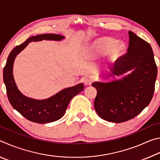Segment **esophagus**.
<instances>
[{
  "label": "esophagus",
  "mask_w": 160,
  "mask_h": 160,
  "mask_svg": "<svg viewBox=\"0 0 160 160\" xmlns=\"http://www.w3.org/2000/svg\"><path fill=\"white\" fill-rule=\"evenodd\" d=\"M93 79L92 78H86V79L85 80V81H84V82H85V85H90L93 82Z\"/></svg>",
  "instance_id": "esophagus-1"
}]
</instances>
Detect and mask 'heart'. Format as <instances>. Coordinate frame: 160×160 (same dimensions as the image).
<instances>
[{"instance_id": "b5f03b06", "label": "heart", "mask_w": 160, "mask_h": 160, "mask_svg": "<svg viewBox=\"0 0 160 160\" xmlns=\"http://www.w3.org/2000/svg\"><path fill=\"white\" fill-rule=\"evenodd\" d=\"M124 51L121 44L108 37H102L94 40L87 49V55L90 58H97L106 55L109 61H115L120 58Z\"/></svg>"}]
</instances>
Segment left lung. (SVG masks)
<instances>
[{
  "mask_svg": "<svg viewBox=\"0 0 160 160\" xmlns=\"http://www.w3.org/2000/svg\"><path fill=\"white\" fill-rule=\"evenodd\" d=\"M126 54L116 61L112 74L121 75L134 69L122 80L94 82L97 91L94 109L104 120L122 123L133 118L150 104L155 91L158 68L149 43L128 32Z\"/></svg>",
  "mask_w": 160,
  "mask_h": 160,
  "instance_id": "obj_1",
  "label": "left lung"
}]
</instances>
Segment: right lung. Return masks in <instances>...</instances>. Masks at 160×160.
<instances>
[{
    "instance_id": "obj_1",
    "label": "right lung",
    "mask_w": 160,
    "mask_h": 160,
    "mask_svg": "<svg viewBox=\"0 0 160 160\" xmlns=\"http://www.w3.org/2000/svg\"><path fill=\"white\" fill-rule=\"evenodd\" d=\"M64 37L59 34H46L28 38L22 44L15 47L10 53L3 68V80L8 98L12 107L28 120L38 123L53 122L65 114L71 99L84 89L82 83L61 91L49 99L36 100L24 96L16 86L12 75V66L15 56L29 42L47 40H61Z\"/></svg>"
}]
</instances>
